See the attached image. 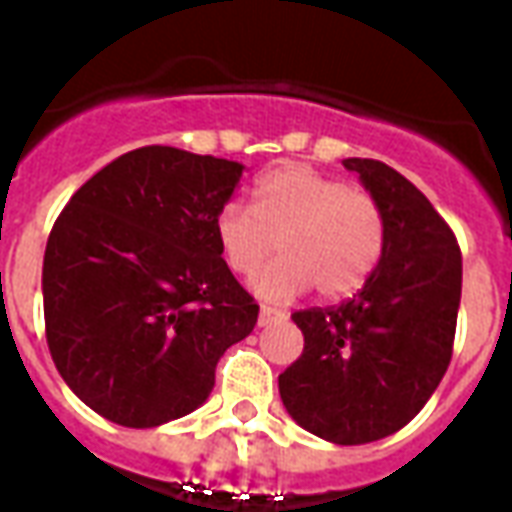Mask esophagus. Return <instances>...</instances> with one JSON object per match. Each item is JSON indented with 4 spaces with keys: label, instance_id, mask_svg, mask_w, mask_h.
Listing matches in <instances>:
<instances>
[{
    "label": "esophagus",
    "instance_id": "esophagus-1",
    "mask_svg": "<svg viewBox=\"0 0 512 512\" xmlns=\"http://www.w3.org/2000/svg\"><path fill=\"white\" fill-rule=\"evenodd\" d=\"M285 321V312L274 310V307H260V315H257V326H268V323Z\"/></svg>",
    "mask_w": 512,
    "mask_h": 512
}]
</instances>
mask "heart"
Instances as JSON below:
<instances>
[{
	"label": "heart",
	"mask_w": 512,
	"mask_h": 512,
	"mask_svg": "<svg viewBox=\"0 0 512 512\" xmlns=\"http://www.w3.org/2000/svg\"><path fill=\"white\" fill-rule=\"evenodd\" d=\"M213 238L224 266L238 277H252L277 241L282 257L252 282L263 299H296L312 285L321 299H345L376 271L386 222L370 191L304 164H285L257 180L249 208L238 202L219 208Z\"/></svg>",
	"instance_id": "1"
}]
</instances>
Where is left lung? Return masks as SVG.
Wrapping results in <instances>:
<instances>
[{
    "label": "left lung",
    "instance_id": "left-lung-1",
    "mask_svg": "<svg viewBox=\"0 0 512 512\" xmlns=\"http://www.w3.org/2000/svg\"><path fill=\"white\" fill-rule=\"evenodd\" d=\"M381 205L384 255L340 307L293 312L304 351L279 376L301 428L367 444L408 425L447 373L461 307V249L428 197L373 158H345Z\"/></svg>",
    "mask_w": 512,
    "mask_h": 512
}]
</instances>
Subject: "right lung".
Returning a JSON list of instances; mask_svg holds the SVG:
<instances>
[{
	"instance_id": "right-lung-1",
	"label": "right lung",
	"mask_w": 512,
	"mask_h": 512,
	"mask_svg": "<svg viewBox=\"0 0 512 512\" xmlns=\"http://www.w3.org/2000/svg\"><path fill=\"white\" fill-rule=\"evenodd\" d=\"M244 164L150 145L115 158L65 205L43 257L54 365L109 422L156 428L200 408L216 362L257 323L213 219Z\"/></svg>"
}]
</instances>
